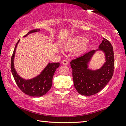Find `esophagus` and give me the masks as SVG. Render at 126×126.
I'll list each match as a JSON object with an SVG mask.
<instances>
[{"label":"esophagus","mask_w":126,"mask_h":126,"mask_svg":"<svg viewBox=\"0 0 126 126\" xmlns=\"http://www.w3.org/2000/svg\"><path fill=\"white\" fill-rule=\"evenodd\" d=\"M68 63H69L68 62V61L67 60H66V59H64V60H63L62 61V63L64 65L68 64Z\"/></svg>","instance_id":"34e87169"}]
</instances>
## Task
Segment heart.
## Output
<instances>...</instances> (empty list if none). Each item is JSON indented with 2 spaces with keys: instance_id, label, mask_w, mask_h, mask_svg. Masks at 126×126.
Segmentation results:
<instances>
[{
  "instance_id": "heart-1",
  "label": "heart",
  "mask_w": 126,
  "mask_h": 126,
  "mask_svg": "<svg viewBox=\"0 0 126 126\" xmlns=\"http://www.w3.org/2000/svg\"><path fill=\"white\" fill-rule=\"evenodd\" d=\"M87 43L86 38L82 37H77L68 40L65 43L64 48L65 49L68 50H75L79 49L83 47ZM84 50V48L80 49V52Z\"/></svg>"
}]
</instances>
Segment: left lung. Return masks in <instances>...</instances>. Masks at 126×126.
I'll list each match as a JSON object with an SVG mask.
<instances>
[{
	"label": "left lung",
	"mask_w": 126,
	"mask_h": 126,
	"mask_svg": "<svg viewBox=\"0 0 126 126\" xmlns=\"http://www.w3.org/2000/svg\"><path fill=\"white\" fill-rule=\"evenodd\" d=\"M98 50L103 51L106 56V62L99 69H88V64L94 54V50L71 62L74 86L82 95H92L98 93L107 84L113 74L114 59L111 43L103 38Z\"/></svg>",
	"instance_id": "1"
}]
</instances>
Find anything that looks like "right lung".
I'll return each mask as SVG.
<instances>
[{
  "label": "right lung",
  "instance_id": "right-lung-1",
  "mask_svg": "<svg viewBox=\"0 0 126 126\" xmlns=\"http://www.w3.org/2000/svg\"><path fill=\"white\" fill-rule=\"evenodd\" d=\"M40 29H34L29 31L27 34L24 35L26 37L28 34L36 32H39ZM19 40L17 42L15 47L14 52L13 53L11 58V71L14 80L17 86L23 93L32 97L42 96L48 92L52 87V79L54 72L57 68L59 67V63H49L47 66L44 68L39 76L31 79H24L17 74L14 67V58L16 46L18 45Z\"/></svg>",
  "mask_w": 126,
  "mask_h": 126
}]
</instances>
